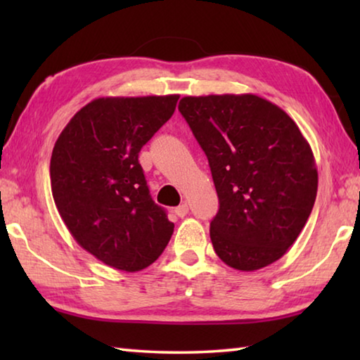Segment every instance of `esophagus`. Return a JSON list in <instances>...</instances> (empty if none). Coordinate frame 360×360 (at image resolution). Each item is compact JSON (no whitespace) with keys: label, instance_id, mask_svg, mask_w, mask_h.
Segmentation results:
<instances>
[{"label":"esophagus","instance_id":"obj_1","mask_svg":"<svg viewBox=\"0 0 360 360\" xmlns=\"http://www.w3.org/2000/svg\"><path fill=\"white\" fill-rule=\"evenodd\" d=\"M174 212H176V216H179V217L187 216L188 205H187V203H181V205L178 206V208H174Z\"/></svg>","mask_w":360,"mask_h":360}]
</instances>
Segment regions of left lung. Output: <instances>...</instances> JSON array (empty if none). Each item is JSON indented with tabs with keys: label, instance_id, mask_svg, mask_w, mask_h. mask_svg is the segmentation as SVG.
<instances>
[{
	"label": "left lung",
	"instance_id": "1",
	"mask_svg": "<svg viewBox=\"0 0 360 360\" xmlns=\"http://www.w3.org/2000/svg\"><path fill=\"white\" fill-rule=\"evenodd\" d=\"M219 197L210 236L224 264L260 270L288 252L318 192L313 150L281 108L252 94L184 96Z\"/></svg>",
	"mask_w": 360,
	"mask_h": 360
}]
</instances>
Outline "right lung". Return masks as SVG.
<instances>
[{
  "mask_svg": "<svg viewBox=\"0 0 360 360\" xmlns=\"http://www.w3.org/2000/svg\"><path fill=\"white\" fill-rule=\"evenodd\" d=\"M178 100L96 98L72 115L53 146L51 186L60 216L79 246L115 270L154 264L173 235L174 224L152 200L138 154Z\"/></svg>",
  "mask_w": 360,
  "mask_h": 360,
  "instance_id": "1",
  "label": "right lung"
}]
</instances>
